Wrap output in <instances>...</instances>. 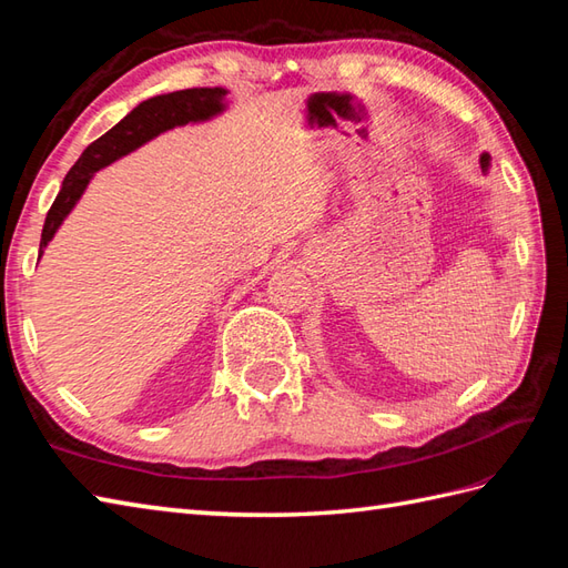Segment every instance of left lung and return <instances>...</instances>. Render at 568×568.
<instances>
[{
	"mask_svg": "<svg viewBox=\"0 0 568 568\" xmlns=\"http://www.w3.org/2000/svg\"><path fill=\"white\" fill-rule=\"evenodd\" d=\"M488 161H490V155H488V153H484V155H480V165H484V168H488Z\"/></svg>",
	"mask_w": 568,
	"mask_h": 568,
	"instance_id": "1",
	"label": "left lung"
}]
</instances>
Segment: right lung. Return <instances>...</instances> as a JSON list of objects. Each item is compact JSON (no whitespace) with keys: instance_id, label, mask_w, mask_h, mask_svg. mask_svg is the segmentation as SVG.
Segmentation results:
<instances>
[{"instance_id":"right-lung-1","label":"right lung","mask_w":568,"mask_h":568,"mask_svg":"<svg viewBox=\"0 0 568 568\" xmlns=\"http://www.w3.org/2000/svg\"><path fill=\"white\" fill-rule=\"evenodd\" d=\"M224 88H192L159 94V98H151L134 106L122 122L112 126L98 141H92L90 146L82 151L78 163L70 168V173L63 180V187H60L55 202L45 214L39 258L43 256L48 241L53 239L58 226L63 224L65 216L75 207L84 187H88L92 175L98 173L100 168L114 163L116 159H122V155L131 151H136L143 143L163 134L168 129L183 126L190 122H207L214 114L224 112Z\"/></svg>"}]
</instances>
